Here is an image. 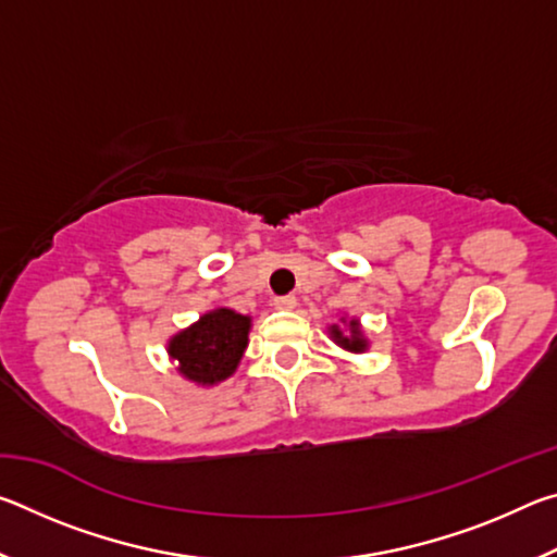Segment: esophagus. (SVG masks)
Segmentation results:
<instances>
[{
	"instance_id": "1",
	"label": "esophagus",
	"mask_w": 557,
	"mask_h": 557,
	"mask_svg": "<svg viewBox=\"0 0 557 557\" xmlns=\"http://www.w3.org/2000/svg\"><path fill=\"white\" fill-rule=\"evenodd\" d=\"M272 305H275V309H285V312H289V309L297 307V297H295V295L275 297V301H272Z\"/></svg>"
}]
</instances>
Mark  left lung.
<instances>
[{"label": "left lung", "mask_w": 557, "mask_h": 557, "mask_svg": "<svg viewBox=\"0 0 557 557\" xmlns=\"http://www.w3.org/2000/svg\"><path fill=\"white\" fill-rule=\"evenodd\" d=\"M326 332H329V338H332L336 346H342L344 351H351V354L369 351V338H366L361 319L344 314L338 317V322L329 324Z\"/></svg>", "instance_id": "1"}]
</instances>
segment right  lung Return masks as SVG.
<instances>
[{
    "mask_svg": "<svg viewBox=\"0 0 557 557\" xmlns=\"http://www.w3.org/2000/svg\"><path fill=\"white\" fill-rule=\"evenodd\" d=\"M252 317L228 307H215L201 314L191 326L182 329L166 342L169 361L184 381L213 388L238 371V363L250 342Z\"/></svg>",
    "mask_w": 557,
    "mask_h": 557,
    "instance_id": "1",
    "label": "right lung"
}]
</instances>
